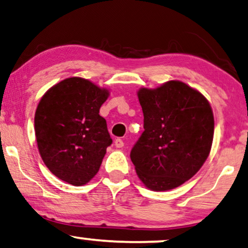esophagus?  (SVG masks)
Instances as JSON below:
<instances>
[{
	"label": "esophagus",
	"instance_id": "obj_1",
	"mask_svg": "<svg viewBox=\"0 0 248 248\" xmlns=\"http://www.w3.org/2000/svg\"><path fill=\"white\" fill-rule=\"evenodd\" d=\"M114 146L117 148L124 147V141H122V140H120V138H117V140H114Z\"/></svg>",
	"mask_w": 248,
	"mask_h": 248
}]
</instances>
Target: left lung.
<instances>
[{"mask_svg": "<svg viewBox=\"0 0 248 248\" xmlns=\"http://www.w3.org/2000/svg\"><path fill=\"white\" fill-rule=\"evenodd\" d=\"M144 133L130 152L145 187L166 191L195 176L209 156L214 134L212 108L195 88L169 80L137 91Z\"/></svg>", "mask_w": 248, "mask_h": 248, "instance_id": "1", "label": "left lung"}]
</instances>
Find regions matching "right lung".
<instances>
[{"mask_svg": "<svg viewBox=\"0 0 248 248\" xmlns=\"http://www.w3.org/2000/svg\"><path fill=\"white\" fill-rule=\"evenodd\" d=\"M110 91L85 78L70 77L52 86L35 112V135L45 166L59 179L82 186L100 170L112 144L102 104Z\"/></svg>", "mask_w": 248, "mask_h": 248, "instance_id": "obj_1", "label": "right lung"}]
</instances>
